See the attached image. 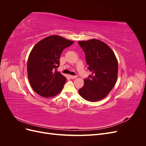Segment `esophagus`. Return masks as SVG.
Instances as JSON below:
<instances>
[{
  "label": "esophagus",
  "instance_id": "obj_1",
  "mask_svg": "<svg viewBox=\"0 0 146 146\" xmlns=\"http://www.w3.org/2000/svg\"><path fill=\"white\" fill-rule=\"evenodd\" d=\"M69 77L70 78H72V79H74V78H77V76H69Z\"/></svg>",
  "mask_w": 146,
  "mask_h": 146
}]
</instances>
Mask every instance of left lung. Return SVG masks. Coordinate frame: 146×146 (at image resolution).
Returning <instances> with one entry per match:
<instances>
[{"label": "left lung", "instance_id": "1", "mask_svg": "<svg viewBox=\"0 0 146 146\" xmlns=\"http://www.w3.org/2000/svg\"><path fill=\"white\" fill-rule=\"evenodd\" d=\"M85 52L88 69L91 76L84 80L78 92L90 102L105 98L117 81L118 62L114 53L107 44L97 39L78 42Z\"/></svg>", "mask_w": 146, "mask_h": 146}]
</instances>
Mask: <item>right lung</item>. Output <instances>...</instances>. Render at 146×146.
I'll return each instance as SVG.
<instances>
[{"mask_svg":"<svg viewBox=\"0 0 146 146\" xmlns=\"http://www.w3.org/2000/svg\"><path fill=\"white\" fill-rule=\"evenodd\" d=\"M74 42L58 35H51L33 47L27 61V74L30 85L38 94L51 98L63 90L66 78L56 69L63 50Z\"/></svg>","mask_w":146,"mask_h":146,"instance_id":"obj_1","label":"right lung"}]
</instances>
